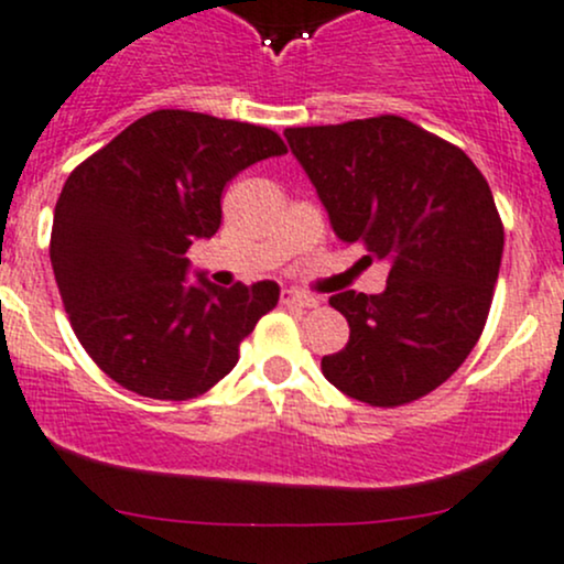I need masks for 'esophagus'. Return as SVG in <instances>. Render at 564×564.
Listing matches in <instances>:
<instances>
[{"mask_svg": "<svg viewBox=\"0 0 564 564\" xmlns=\"http://www.w3.org/2000/svg\"><path fill=\"white\" fill-rule=\"evenodd\" d=\"M283 305H297V307H316L318 300L311 297V294H302L297 289H283L281 292Z\"/></svg>", "mask_w": 564, "mask_h": 564, "instance_id": "obj_1", "label": "esophagus"}]
</instances>
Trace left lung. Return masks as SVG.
<instances>
[{"label": "left lung", "instance_id": "obj_1", "mask_svg": "<svg viewBox=\"0 0 564 564\" xmlns=\"http://www.w3.org/2000/svg\"><path fill=\"white\" fill-rule=\"evenodd\" d=\"M283 138L335 235L389 264L381 294L329 297L351 335L322 359L324 376L376 408L430 394L459 370L489 316L506 242L489 183L465 151L400 116Z\"/></svg>", "mask_w": 564, "mask_h": 564}]
</instances>
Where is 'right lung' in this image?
<instances>
[{
  "label": "right lung",
  "mask_w": 564,
  "mask_h": 564,
  "mask_svg": "<svg viewBox=\"0 0 564 564\" xmlns=\"http://www.w3.org/2000/svg\"><path fill=\"white\" fill-rule=\"evenodd\" d=\"M283 153L264 127L156 110L73 170L53 210L51 264L80 346L112 381L192 400L237 365L281 286L221 289L205 272L188 283L186 251L218 232L224 186Z\"/></svg>",
  "instance_id": "right-lung-1"
}]
</instances>
